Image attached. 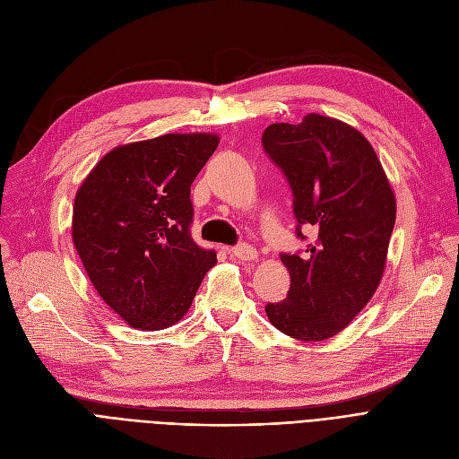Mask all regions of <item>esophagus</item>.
Returning a JSON list of instances; mask_svg holds the SVG:
<instances>
[{"instance_id":"34e87169","label":"esophagus","mask_w":459,"mask_h":459,"mask_svg":"<svg viewBox=\"0 0 459 459\" xmlns=\"http://www.w3.org/2000/svg\"><path fill=\"white\" fill-rule=\"evenodd\" d=\"M230 253H232L236 258H239V260H256V256H258L256 249H255L253 246L246 244V242L230 247Z\"/></svg>"}]
</instances>
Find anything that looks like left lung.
I'll list each match as a JSON object with an SVG mask.
<instances>
[{
    "label": "left lung",
    "instance_id": "left-lung-1",
    "mask_svg": "<svg viewBox=\"0 0 459 459\" xmlns=\"http://www.w3.org/2000/svg\"><path fill=\"white\" fill-rule=\"evenodd\" d=\"M262 147L292 187L296 236L305 242L298 253H281L290 290L268 303L266 315L292 339H331L381 281L394 193L372 144L342 120L310 113L299 125L277 123L264 130Z\"/></svg>",
    "mask_w": 459,
    "mask_h": 459
}]
</instances>
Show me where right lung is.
<instances>
[{
	"instance_id": "add662e5",
	"label": "right lung",
	"mask_w": 459,
	"mask_h": 459,
	"mask_svg": "<svg viewBox=\"0 0 459 459\" xmlns=\"http://www.w3.org/2000/svg\"><path fill=\"white\" fill-rule=\"evenodd\" d=\"M213 134H165L106 154L76 193L72 239L100 298L135 329H165L191 307L213 249L191 238V184Z\"/></svg>"
}]
</instances>
